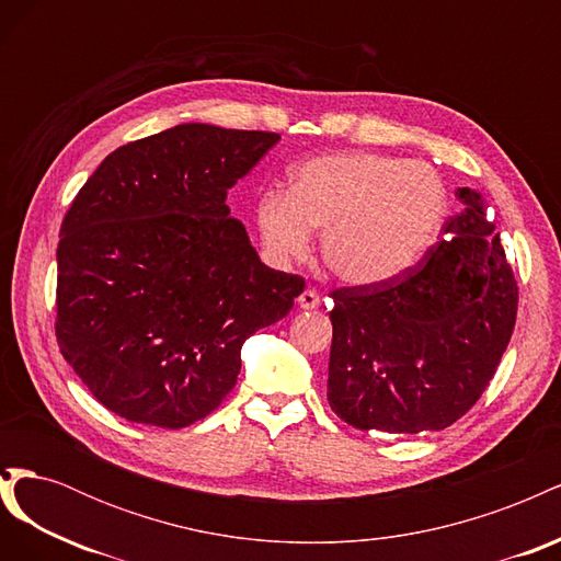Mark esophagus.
Instances as JSON below:
<instances>
[{"mask_svg":"<svg viewBox=\"0 0 561 561\" xmlns=\"http://www.w3.org/2000/svg\"><path fill=\"white\" fill-rule=\"evenodd\" d=\"M297 304H299V309L311 311V309H318V307H320V297H318L316 290H304V293L297 297Z\"/></svg>","mask_w":561,"mask_h":561,"instance_id":"34e87169","label":"esophagus"}]
</instances>
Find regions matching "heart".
I'll return each instance as SVG.
<instances>
[{
    "label": "heart",
    "mask_w": 561,
    "mask_h": 561,
    "mask_svg": "<svg viewBox=\"0 0 561 561\" xmlns=\"http://www.w3.org/2000/svg\"><path fill=\"white\" fill-rule=\"evenodd\" d=\"M449 213L443 178L386 154H328L301 163L290 190L257 201L262 245L274 262L301 260L322 229V262L348 285H379L414 268Z\"/></svg>",
    "instance_id": "heart-1"
}]
</instances>
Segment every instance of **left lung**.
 <instances>
[{"mask_svg": "<svg viewBox=\"0 0 561 561\" xmlns=\"http://www.w3.org/2000/svg\"><path fill=\"white\" fill-rule=\"evenodd\" d=\"M400 278L332 293L328 400L360 431H443L480 400L511 342L517 280L478 192Z\"/></svg>", "mask_w": 561, "mask_h": 561, "instance_id": "obj_1", "label": "left lung"}]
</instances>
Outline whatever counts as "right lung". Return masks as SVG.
<instances>
[{
	"instance_id": "right-lung-1",
	"label": "right lung",
	"mask_w": 561,
	"mask_h": 561,
	"mask_svg": "<svg viewBox=\"0 0 561 561\" xmlns=\"http://www.w3.org/2000/svg\"><path fill=\"white\" fill-rule=\"evenodd\" d=\"M278 133L182 124L114 149L67 210L56 336L93 398L184 428L236 386L241 348L290 313L304 278L268 268L227 192Z\"/></svg>"
}]
</instances>
